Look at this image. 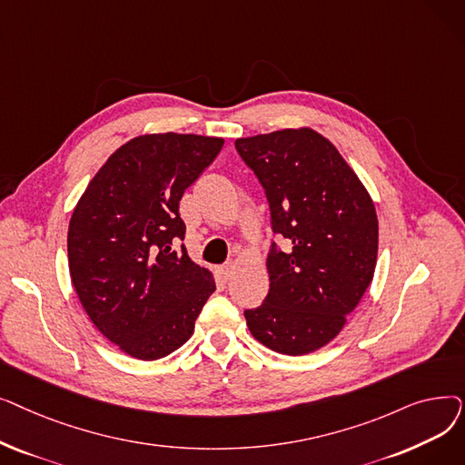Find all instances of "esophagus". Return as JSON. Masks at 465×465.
<instances>
[{
  "label": "esophagus",
  "instance_id": "34e87169",
  "mask_svg": "<svg viewBox=\"0 0 465 465\" xmlns=\"http://www.w3.org/2000/svg\"><path fill=\"white\" fill-rule=\"evenodd\" d=\"M233 270H235V263L233 262H226L223 267H220V275H223V279H230Z\"/></svg>",
  "mask_w": 465,
  "mask_h": 465
}]
</instances>
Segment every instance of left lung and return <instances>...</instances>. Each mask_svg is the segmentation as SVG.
<instances>
[{
	"label": "left lung",
	"instance_id": "left-lung-1",
	"mask_svg": "<svg viewBox=\"0 0 465 465\" xmlns=\"http://www.w3.org/2000/svg\"><path fill=\"white\" fill-rule=\"evenodd\" d=\"M260 181L272 230L270 292L247 309L251 333L272 351L309 354L343 330L377 263L375 205L335 146L309 128L235 141Z\"/></svg>",
	"mask_w": 465,
	"mask_h": 465
}]
</instances>
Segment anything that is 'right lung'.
I'll use <instances>...</instances> for the list:
<instances>
[{
	"label": "right lung",
	"instance_id": "obj_1",
	"mask_svg": "<svg viewBox=\"0 0 465 465\" xmlns=\"http://www.w3.org/2000/svg\"><path fill=\"white\" fill-rule=\"evenodd\" d=\"M223 144L173 132L135 137L111 154L73 211V286L95 328L134 358L151 361L184 345L216 288L178 247L186 233L179 202Z\"/></svg>",
	"mask_w": 465,
	"mask_h": 465
}]
</instances>
